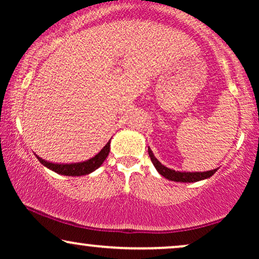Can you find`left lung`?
Here are the masks:
<instances>
[{
    "mask_svg": "<svg viewBox=\"0 0 259 259\" xmlns=\"http://www.w3.org/2000/svg\"><path fill=\"white\" fill-rule=\"evenodd\" d=\"M148 154H150V158L152 160L153 165L156 167L157 170L160 175H163L164 178H167L168 180L171 181H178V183H195V181H200L207 178L212 177L215 173L217 169L213 170H207V171H175L173 169H169L162 164L156 157L153 156L152 151L148 147Z\"/></svg>",
    "mask_w": 259,
    "mask_h": 259,
    "instance_id": "left-lung-1",
    "label": "left lung"
}]
</instances>
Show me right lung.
I'll return each mask as SVG.
<instances>
[{
  "instance_id": "1",
  "label": "right lung",
  "mask_w": 259,
  "mask_h": 259,
  "mask_svg": "<svg viewBox=\"0 0 259 259\" xmlns=\"http://www.w3.org/2000/svg\"><path fill=\"white\" fill-rule=\"evenodd\" d=\"M111 140L107 142V145L102 150L100 151L99 153L96 154L95 157H92L91 159L85 160V162H80V163H70V164H58V163H52V162H47L40 157L36 156V158L40 160L41 163L47 167L51 170L56 171V173L62 174V175H68V177H80V175H86L90 174L94 170H96L97 168L105 162V159L107 158L109 153V146H111Z\"/></svg>"
}]
</instances>
